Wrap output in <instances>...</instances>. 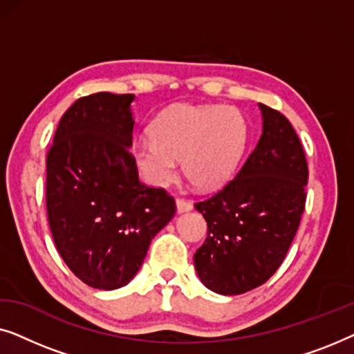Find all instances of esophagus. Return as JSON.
<instances>
[{"instance_id": "1", "label": "esophagus", "mask_w": 354, "mask_h": 354, "mask_svg": "<svg viewBox=\"0 0 354 354\" xmlns=\"http://www.w3.org/2000/svg\"><path fill=\"white\" fill-rule=\"evenodd\" d=\"M176 206H177V212H188V211L193 209L192 203L187 201V200H183V198H177Z\"/></svg>"}]
</instances>
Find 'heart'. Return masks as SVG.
I'll return each instance as SVG.
<instances>
[{
  "mask_svg": "<svg viewBox=\"0 0 354 354\" xmlns=\"http://www.w3.org/2000/svg\"><path fill=\"white\" fill-rule=\"evenodd\" d=\"M149 137L132 147L140 174L162 187L177 176L178 162L196 188L214 190L235 172L248 142V124L230 106L177 104L159 115Z\"/></svg>",
  "mask_w": 354,
  "mask_h": 354,
  "instance_id": "1",
  "label": "heart"
}]
</instances>
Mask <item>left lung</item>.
<instances>
[{
    "instance_id": "left-lung-1",
    "label": "left lung",
    "mask_w": 354,
    "mask_h": 354,
    "mask_svg": "<svg viewBox=\"0 0 354 354\" xmlns=\"http://www.w3.org/2000/svg\"><path fill=\"white\" fill-rule=\"evenodd\" d=\"M258 106L263 132L253 153L221 192L195 205L207 222L195 269L219 295L246 293L272 277L306 201L308 164L297 132L279 111Z\"/></svg>"
}]
</instances>
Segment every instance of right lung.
Here are the masks:
<instances>
[{
    "label": "right lung",
    "mask_w": 354,
    "mask_h": 354,
    "mask_svg": "<svg viewBox=\"0 0 354 354\" xmlns=\"http://www.w3.org/2000/svg\"><path fill=\"white\" fill-rule=\"evenodd\" d=\"M133 100L108 91L77 100L46 158L53 240L72 272L98 290L127 285L154 235L176 214L172 196L138 180L129 151Z\"/></svg>",
    "instance_id": "add662e5"
}]
</instances>
